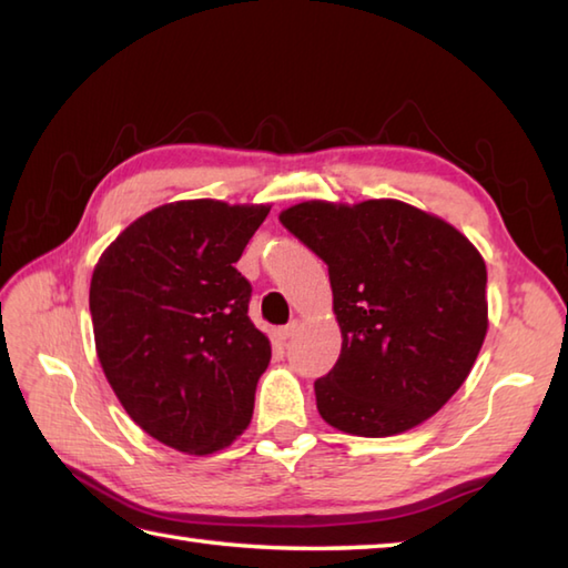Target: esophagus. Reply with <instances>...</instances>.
<instances>
[{
  "mask_svg": "<svg viewBox=\"0 0 568 568\" xmlns=\"http://www.w3.org/2000/svg\"><path fill=\"white\" fill-rule=\"evenodd\" d=\"M297 329H300V324H297V322H291V324H285V327L277 329L275 336H277V339H281V342H287V339H293Z\"/></svg>",
  "mask_w": 568,
  "mask_h": 568,
  "instance_id": "esophagus-1",
  "label": "esophagus"
}]
</instances>
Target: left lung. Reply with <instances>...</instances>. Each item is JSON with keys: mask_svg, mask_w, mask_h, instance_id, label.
I'll return each instance as SVG.
<instances>
[{"mask_svg": "<svg viewBox=\"0 0 568 568\" xmlns=\"http://www.w3.org/2000/svg\"><path fill=\"white\" fill-rule=\"evenodd\" d=\"M281 222L329 265L342 354L315 383L322 419L356 437H393L437 415L488 332L478 248L400 200H307Z\"/></svg>", "mask_w": 568, "mask_h": 568, "instance_id": "1", "label": "left lung"}]
</instances>
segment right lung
Masks as SVG:
<instances>
[{
    "mask_svg": "<svg viewBox=\"0 0 568 568\" xmlns=\"http://www.w3.org/2000/svg\"><path fill=\"white\" fill-rule=\"evenodd\" d=\"M271 204L178 200L131 222L94 265V348L119 403L153 439L207 456L244 434L271 342L234 263Z\"/></svg>",
    "mask_w": 568,
    "mask_h": 568,
    "instance_id": "add662e5",
    "label": "right lung"
}]
</instances>
